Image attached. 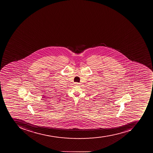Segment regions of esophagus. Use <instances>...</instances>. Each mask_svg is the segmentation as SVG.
<instances>
[{
	"label": "esophagus",
	"instance_id": "34e87169",
	"mask_svg": "<svg viewBox=\"0 0 153 153\" xmlns=\"http://www.w3.org/2000/svg\"><path fill=\"white\" fill-rule=\"evenodd\" d=\"M75 84H76V85H80V83H77V82H76V83H75Z\"/></svg>",
	"mask_w": 153,
	"mask_h": 153
}]
</instances>
